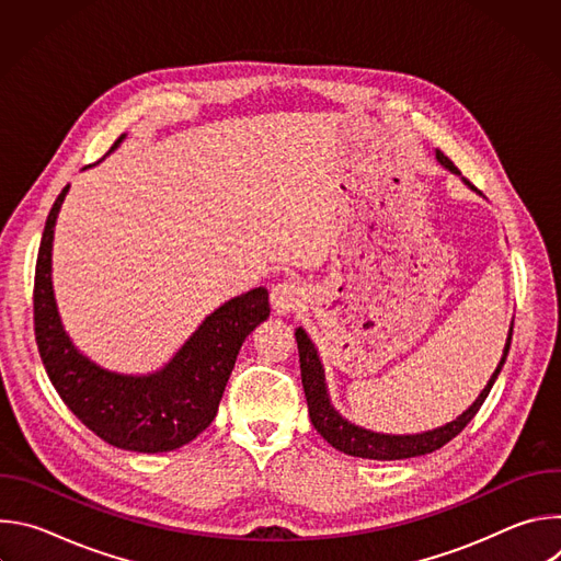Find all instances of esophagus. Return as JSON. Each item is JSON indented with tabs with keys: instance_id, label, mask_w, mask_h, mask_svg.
<instances>
[{
	"instance_id": "1",
	"label": "esophagus",
	"mask_w": 561,
	"mask_h": 561,
	"mask_svg": "<svg viewBox=\"0 0 561 561\" xmlns=\"http://www.w3.org/2000/svg\"><path fill=\"white\" fill-rule=\"evenodd\" d=\"M306 299V288L297 277H286L282 282H277L271 290V301L273 308L279 314H286L290 310H297Z\"/></svg>"
}]
</instances>
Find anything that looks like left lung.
I'll use <instances>...</instances> for the list:
<instances>
[{
  "label": "left lung",
  "instance_id": "left-lung-1",
  "mask_svg": "<svg viewBox=\"0 0 561 561\" xmlns=\"http://www.w3.org/2000/svg\"><path fill=\"white\" fill-rule=\"evenodd\" d=\"M435 154H437V159H439L444 169H448L450 173H459L457 167L450 162V159L439 148L435 150ZM295 340H297V348H299V368H301V383H304L306 402H308V415H310V422L317 428V433L322 435L333 448H337L346 455L362 457V459L390 461V459H409V457L433 453V450L442 448L444 444H448L453 437H457L466 428V424L477 415L479 409H482L484 399L489 397L497 375L504 368V362H506V355H508V348H511V340H513V324H511V331H508L504 355H502L495 373L491 375L486 388L479 392V397L474 399L472 407L468 411H463L457 420L448 422L446 426H439V428L426 431V433H417V435L373 433V431H366V428L355 426L348 420H344L331 404V397H329V390H327L324 366H322V362H319L314 344L310 342V337L306 335L304 329L295 331Z\"/></svg>",
  "mask_w": 561,
  "mask_h": 561
}]
</instances>
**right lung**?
<instances>
[{
  "label": "right lung",
  "mask_w": 561,
  "mask_h": 561,
  "mask_svg": "<svg viewBox=\"0 0 561 561\" xmlns=\"http://www.w3.org/2000/svg\"><path fill=\"white\" fill-rule=\"evenodd\" d=\"M66 193L68 186L48 213L35 266V342L48 379L77 420L104 442L135 453L175 450L215 420L239 348L271 314L268 290L253 288L210 312L162 370L148 375L106 370L72 346L53 295V228Z\"/></svg>",
  "instance_id": "obj_1"
}]
</instances>
